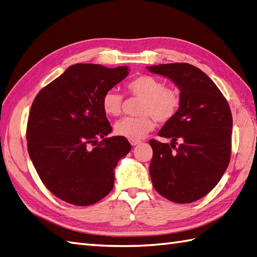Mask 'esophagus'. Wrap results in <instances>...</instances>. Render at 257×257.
I'll return each mask as SVG.
<instances>
[{"instance_id": "1", "label": "esophagus", "mask_w": 257, "mask_h": 257, "mask_svg": "<svg viewBox=\"0 0 257 257\" xmlns=\"http://www.w3.org/2000/svg\"><path fill=\"white\" fill-rule=\"evenodd\" d=\"M141 143L140 140H130V144H132V146H137Z\"/></svg>"}]
</instances>
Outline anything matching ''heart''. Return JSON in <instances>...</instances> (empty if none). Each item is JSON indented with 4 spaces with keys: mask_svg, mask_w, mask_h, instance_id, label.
Segmentation results:
<instances>
[{
    "mask_svg": "<svg viewBox=\"0 0 257 257\" xmlns=\"http://www.w3.org/2000/svg\"><path fill=\"white\" fill-rule=\"evenodd\" d=\"M129 95L141 101L138 117L123 118L114 124V133L129 140H140L155 127V119L166 122L176 116L181 98L177 89L165 87L154 76L141 75L130 80L125 86ZM123 98L117 90L110 89L102 96L101 106L107 116L117 117L121 113Z\"/></svg>",
    "mask_w": 257,
    "mask_h": 257,
    "instance_id": "b5f03b06",
    "label": "heart"
}]
</instances>
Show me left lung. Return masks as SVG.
<instances>
[{
	"label": "left lung",
	"instance_id": "left-lung-1",
	"mask_svg": "<svg viewBox=\"0 0 257 257\" xmlns=\"http://www.w3.org/2000/svg\"><path fill=\"white\" fill-rule=\"evenodd\" d=\"M170 79L180 90L179 110L158 135L171 144L150 140L149 167L158 193L176 203L203 198L219 183L231 158L232 113L212 79L187 63L148 66ZM180 145L176 147V141Z\"/></svg>",
	"mask_w": 257,
	"mask_h": 257
}]
</instances>
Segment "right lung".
<instances>
[{
	"instance_id": "add662e5",
	"label": "right lung",
	"mask_w": 257,
	"mask_h": 257,
	"mask_svg": "<svg viewBox=\"0 0 257 257\" xmlns=\"http://www.w3.org/2000/svg\"><path fill=\"white\" fill-rule=\"evenodd\" d=\"M128 74V66L75 64L32 103L30 158L46 188L67 203L86 206L105 198L113 188L118 161L132 150L121 136L106 138L112 128L101 106L103 94Z\"/></svg>"
}]
</instances>
